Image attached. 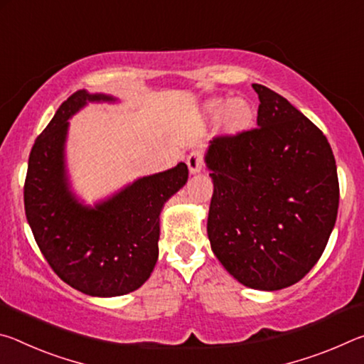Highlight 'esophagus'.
I'll list each match as a JSON object with an SVG mask.
<instances>
[{
	"instance_id": "esophagus-1",
	"label": "esophagus",
	"mask_w": 364,
	"mask_h": 364,
	"mask_svg": "<svg viewBox=\"0 0 364 364\" xmlns=\"http://www.w3.org/2000/svg\"><path fill=\"white\" fill-rule=\"evenodd\" d=\"M186 164L189 168V173H199L202 170V154L199 151H193L188 154L186 157Z\"/></svg>"
}]
</instances>
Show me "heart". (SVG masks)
I'll return each instance as SVG.
<instances>
[{"label":"heart","mask_w":364,"mask_h":364,"mask_svg":"<svg viewBox=\"0 0 364 364\" xmlns=\"http://www.w3.org/2000/svg\"><path fill=\"white\" fill-rule=\"evenodd\" d=\"M204 112L210 120H218L220 130L228 136H237L254 125L255 109L247 100L213 97L204 104Z\"/></svg>","instance_id":"heart-1"}]
</instances>
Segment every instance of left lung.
Masks as SVG:
<instances>
[{
  "label": "left lung",
  "mask_w": 364,
  "mask_h": 364,
  "mask_svg": "<svg viewBox=\"0 0 364 364\" xmlns=\"http://www.w3.org/2000/svg\"><path fill=\"white\" fill-rule=\"evenodd\" d=\"M252 88L258 127L213 138L205 152L213 181L207 234L234 279L279 291L323 255L337 218V167L315 123L267 86Z\"/></svg>",
  "instance_id": "left-lung-1"
}]
</instances>
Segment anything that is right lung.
I'll return each instance as SVG.
<instances>
[{"mask_svg": "<svg viewBox=\"0 0 364 364\" xmlns=\"http://www.w3.org/2000/svg\"><path fill=\"white\" fill-rule=\"evenodd\" d=\"M80 90L35 139L23 204L35 241L60 279L93 297H117L149 279L159 258L162 207L188 181L186 164L138 178L95 207L78 202L65 170L69 120L88 102H114Z\"/></svg>", "mask_w": 364, "mask_h": 364, "instance_id": "1", "label": "right lung"}]
</instances>
